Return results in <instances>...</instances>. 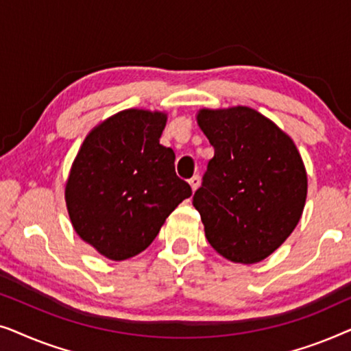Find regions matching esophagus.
Returning <instances> with one entry per match:
<instances>
[{
    "label": "esophagus",
    "mask_w": 351,
    "mask_h": 351,
    "mask_svg": "<svg viewBox=\"0 0 351 351\" xmlns=\"http://www.w3.org/2000/svg\"><path fill=\"white\" fill-rule=\"evenodd\" d=\"M189 184H190L191 190H193V191L198 190V186H199V184H201V180H199V176H193V177H191V179L189 180Z\"/></svg>",
    "instance_id": "34e87169"
}]
</instances>
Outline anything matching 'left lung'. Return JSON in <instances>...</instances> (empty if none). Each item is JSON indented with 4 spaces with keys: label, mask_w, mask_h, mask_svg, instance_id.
I'll use <instances>...</instances> for the list:
<instances>
[{
    "label": "left lung",
    "mask_w": 351,
    "mask_h": 351,
    "mask_svg": "<svg viewBox=\"0 0 351 351\" xmlns=\"http://www.w3.org/2000/svg\"><path fill=\"white\" fill-rule=\"evenodd\" d=\"M196 121L214 147L193 196L206 238L227 261L261 262L304 213L308 180L300 153L271 119L243 105L201 108Z\"/></svg>",
    "instance_id": "left-lung-1"
}]
</instances>
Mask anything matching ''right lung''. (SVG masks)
<instances>
[{
  "label": "right lung",
  "instance_id": "add662e5",
  "mask_svg": "<svg viewBox=\"0 0 351 351\" xmlns=\"http://www.w3.org/2000/svg\"><path fill=\"white\" fill-rule=\"evenodd\" d=\"M165 112L129 108L99 123L80 147L65 203L78 237L110 261L150 246L169 214L191 196L160 137Z\"/></svg>",
  "mask_w": 351,
  "mask_h": 351
}]
</instances>
